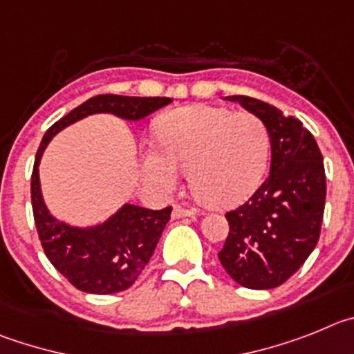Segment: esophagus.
I'll return each instance as SVG.
<instances>
[{"instance_id":"1","label":"esophagus","mask_w":354,"mask_h":354,"mask_svg":"<svg viewBox=\"0 0 354 354\" xmlns=\"http://www.w3.org/2000/svg\"><path fill=\"white\" fill-rule=\"evenodd\" d=\"M194 213H196V212H194V209L183 208V206H174L173 218H183V216H192Z\"/></svg>"}]
</instances>
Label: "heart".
<instances>
[{"instance_id": "1", "label": "heart", "mask_w": 354, "mask_h": 354, "mask_svg": "<svg viewBox=\"0 0 354 354\" xmlns=\"http://www.w3.org/2000/svg\"><path fill=\"white\" fill-rule=\"evenodd\" d=\"M158 149H146L142 164L164 187L189 169L194 196L209 208H231L259 187L270 155V133L252 113L212 106L169 111L155 125Z\"/></svg>"}]
</instances>
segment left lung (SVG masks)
<instances>
[{"label":"left lung","mask_w":354,"mask_h":354,"mask_svg":"<svg viewBox=\"0 0 354 354\" xmlns=\"http://www.w3.org/2000/svg\"><path fill=\"white\" fill-rule=\"evenodd\" d=\"M227 100L263 120L272 164L250 199L225 213L229 234L218 259L243 288L272 289L300 270L319 240L326 199L323 155L298 118L245 95Z\"/></svg>","instance_id":"1"}]
</instances>
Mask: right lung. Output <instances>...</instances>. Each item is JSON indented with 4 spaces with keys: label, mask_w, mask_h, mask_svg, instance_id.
<instances>
[{
    "label": "right lung",
    "mask_w": 354,
    "mask_h": 354,
    "mask_svg": "<svg viewBox=\"0 0 354 354\" xmlns=\"http://www.w3.org/2000/svg\"><path fill=\"white\" fill-rule=\"evenodd\" d=\"M167 97L97 95L54 123L44 136L31 174V205L44 252L70 284L84 292L113 295L129 289L153 256L173 208L148 209L125 205L111 218L91 227H72L56 221L44 203L38 165L50 139L65 127L90 114L109 113L138 122L171 104Z\"/></svg>",
    "instance_id": "right-lung-1"
}]
</instances>
